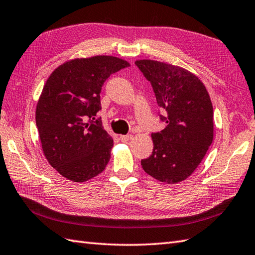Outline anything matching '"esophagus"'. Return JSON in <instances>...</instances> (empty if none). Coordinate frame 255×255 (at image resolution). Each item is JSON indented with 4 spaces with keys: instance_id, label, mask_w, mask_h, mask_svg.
<instances>
[{
    "instance_id": "obj_1",
    "label": "esophagus",
    "mask_w": 255,
    "mask_h": 255,
    "mask_svg": "<svg viewBox=\"0 0 255 255\" xmlns=\"http://www.w3.org/2000/svg\"><path fill=\"white\" fill-rule=\"evenodd\" d=\"M132 137H133V135L132 134H127V135H120V140L121 142H124V143H127V142H128L129 139H132Z\"/></svg>"
}]
</instances>
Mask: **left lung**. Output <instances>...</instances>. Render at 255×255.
Here are the masks:
<instances>
[{
  "instance_id": "obj_1",
  "label": "left lung",
  "mask_w": 255,
  "mask_h": 255,
  "mask_svg": "<svg viewBox=\"0 0 255 255\" xmlns=\"http://www.w3.org/2000/svg\"><path fill=\"white\" fill-rule=\"evenodd\" d=\"M135 64L151 84L165 113L158 116L167 124L162 131L151 133L154 149L140 165L161 182L178 183L193 173L213 142L211 98L199 77L182 67L152 60Z\"/></svg>"
}]
</instances>
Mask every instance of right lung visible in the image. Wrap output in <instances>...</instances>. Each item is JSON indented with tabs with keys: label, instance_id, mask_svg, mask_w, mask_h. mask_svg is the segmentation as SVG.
Returning <instances> with one entry per match:
<instances>
[{
	"label": "right lung",
	"instance_id": "obj_1",
	"mask_svg": "<svg viewBox=\"0 0 255 255\" xmlns=\"http://www.w3.org/2000/svg\"><path fill=\"white\" fill-rule=\"evenodd\" d=\"M129 64L109 55L75 59L55 69L37 104L43 154L64 178L84 182L105 170L113 139L105 131L100 93L106 80Z\"/></svg>",
	"mask_w": 255,
	"mask_h": 255
}]
</instances>
